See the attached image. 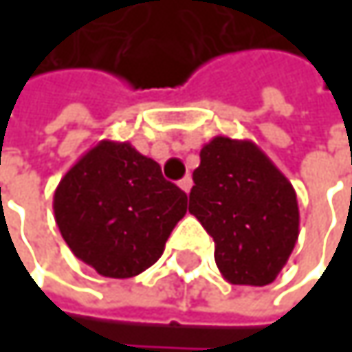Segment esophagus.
Returning <instances> with one entry per match:
<instances>
[{
  "mask_svg": "<svg viewBox=\"0 0 352 352\" xmlns=\"http://www.w3.org/2000/svg\"><path fill=\"white\" fill-rule=\"evenodd\" d=\"M191 185H193V179H191V177H183V179L179 181V187H181L185 193H189V191H191Z\"/></svg>",
  "mask_w": 352,
  "mask_h": 352,
  "instance_id": "obj_1",
  "label": "esophagus"
}]
</instances>
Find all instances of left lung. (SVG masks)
Instances as JSON below:
<instances>
[{
	"label": "left lung",
	"mask_w": 352,
	"mask_h": 352,
	"mask_svg": "<svg viewBox=\"0 0 352 352\" xmlns=\"http://www.w3.org/2000/svg\"><path fill=\"white\" fill-rule=\"evenodd\" d=\"M189 214L214 239V258L234 285H269L300 234L289 179L250 140L216 136L199 151Z\"/></svg>",
	"instance_id": "1"
}]
</instances>
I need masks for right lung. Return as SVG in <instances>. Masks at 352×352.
I'll use <instances>...</instances> for the list:
<instances>
[{"label":"right lung","mask_w":352,"mask_h":352,"mask_svg":"<svg viewBox=\"0 0 352 352\" xmlns=\"http://www.w3.org/2000/svg\"><path fill=\"white\" fill-rule=\"evenodd\" d=\"M52 210L77 258L104 277L128 279L159 261L187 195L130 142L102 140L60 179Z\"/></svg>","instance_id":"1"}]
</instances>
